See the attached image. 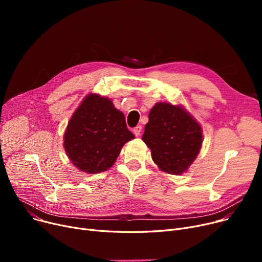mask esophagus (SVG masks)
Here are the masks:
<instances>
[{
  "label": "esophagus",
  "instance_id": "34e87169",
  "mask_svg": "<svg viewBox=\"0 0 262 262\" xmlns=\"http://www.w3.org/2000/svg\"><path fill=\"white\" fill-rule=\"evenodd\" d=\"M133 132H134V134H135V136H140V134H141V132H142V126L141 125H137L134 129H133Z\"/></svg>",
  "mask_w": 262,
  "mask_h": 262
}]
</instances>
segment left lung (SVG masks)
<instances>
[{"mask_svg":"<svg viewBox=\"0 0 262 262\" xmlns=\"http://www.w3.org/2000/svg\"><path fill=\"white\" fill-rule=\"evenodd\" d=\"M142 140L161 171L181 175L200 153L202 127L184 107L157 103L148 114Z\"/></svg>","mask_w":262,"mask_h":262,"instance_id":"1","label":"left lung"}]
</instances>
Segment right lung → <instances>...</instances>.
Instances as JSON below:
<instances>
[{
  "instance_id": "1",
  "label": "right lung",
  "mask_w": 262,
  "mask_h": 262,
  "mask_svg": "<svg viewBox=\"0 0 262 262\" xmlns=\"http://www.w3.org/2000/svg\"><path fill=\"white\" fill-rule=\"evenodd\" d=\"M134 138L125 117L112 101L89 94L68 123L63 147L78 170L95 174L113 167L122 146Z\"/></svg>"
}]
</instances>
